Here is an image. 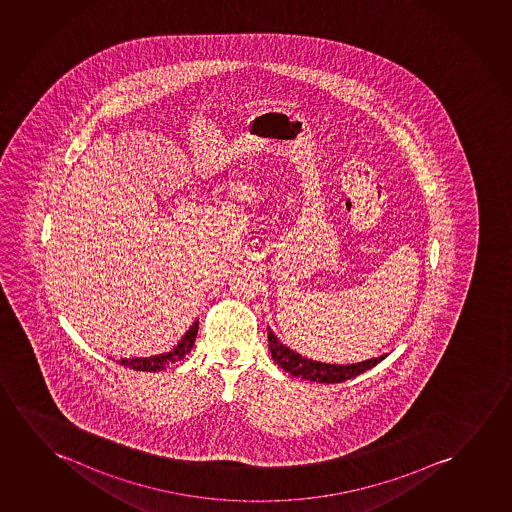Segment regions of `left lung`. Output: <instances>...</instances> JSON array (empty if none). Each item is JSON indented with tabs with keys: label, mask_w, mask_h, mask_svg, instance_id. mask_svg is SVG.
Wrapping results in <instances>:
<instances>
[{
	"label": "left lung",
	"mask_w": 512,
	"mask_h": 512,
	"mask_svg": "<svg viewBox=\"0 0 512 512\" xmlns=\"http://www.w3.org/2000/svg\"><path fill=\"white\" fill-rule=\"evenodd\" d=\"M267 341H269L271 357L283 371L290 372L294 378L316 381V383H343L346 379L355 378L358 374L369 371L388 357V353H383L381 357L362 360L357 364H325V362H316L313 358L302 357L297 351L290 350L287 344L281 343L276 337L271 327H267Z\"/></svg>",
	"instance_id": "obj_1"
}]
</instances>
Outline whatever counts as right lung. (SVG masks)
<instances>
[{
	"mask_svg": "<svg viewBox=\"0 0 512 512\" xmlns=\"http://www.w3.org/2000/svg\"><path fill=\"white\" fill-rule=\"evenodd\" d=\"M197 329H199V322L196 320V322L190 325V329L183 334L178 344L173 346V350L161 353V355H152V357L120 358V365L131 367L134 371H162V369H166L169 364L180 362L187 353H190L192 346L196 343Z\"/></svg>",
	"mask_w": 512,
	"mask_h": 512,
	"instance_id": "obj_1",
	"label": "right lung"
}]
</instances>
